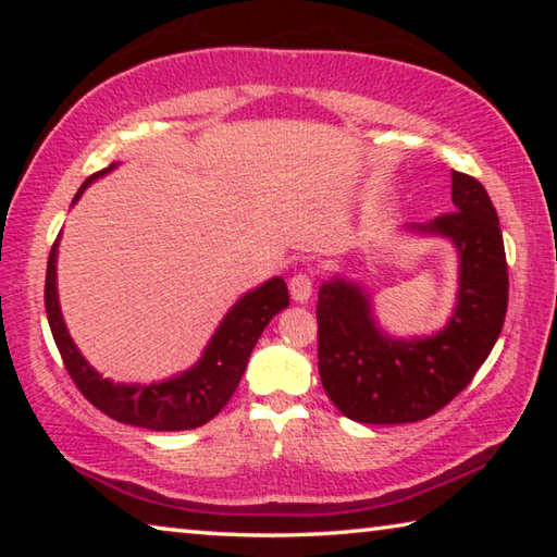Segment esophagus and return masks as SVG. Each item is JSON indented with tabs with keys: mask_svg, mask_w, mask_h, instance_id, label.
Masks as SVG:
<instances>
[{
	"mask_svg": "<svg viewBox=\"0 0 557 557\" xmlns=\"http://www.w3.org/2000/svg\"><path fill=\"white\" fill-rule=\"evenodd\" d=\"M289 295L299 305H305L312 297V277L305 275V272H295V275L289 277Z\"/></svg>",
	"mask_w": 557,
	"mask_h": 557,
	"instance_id": "esophagus-1",
	"label": "esophagus"
}]
</instances>
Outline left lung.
Instances as JSON below:
<instances>
[{
	"mask_svg": "<svg viewBox=\"0 0 557 557\" xmlns=\"http://www.w3.org/2000/svg\"><path fill=\"white\" fill-rule=\"evenodd\" d=\"M455 213L410 223L405 233L445 238L457 250V301L440 332L391 336L371 292L346 277L319 287V375L348 420L418 422L445 408L474 379L502 334L508 305L504 235L486 188L451 172Z\"/></svg>",
	"mask_w": 557,
	"mask_h": 557,
	"instance_id": "obj_1",
	"label": "left lung"
}]
</instances>
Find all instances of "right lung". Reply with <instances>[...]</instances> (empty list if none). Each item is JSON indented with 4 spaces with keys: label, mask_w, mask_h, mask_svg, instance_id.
Returning a JSON list of instances; mask_svg holds the SVG:
<instances>
[{
    "label": "right lung",
    "mask_w": 557,
    "mask_h": 557,
    "mask_svg": "<svg viewBox=\"0 0 557 557\" xmlns=\"http://www.w3.org/2000/svg\"><path fill=\"white\" fill-rule=\"evenodd\" d=\"M117 162H112L102 172H96L86 178V184L73 196L78 203L83 191L98 182L100 176L110 174ZM59 243L55 238L49 265H46V317L59 346L61 358L69 369L73 383L86 398L102 410L108 418L125 422V425L154 430V432H178L201 428L223 410L248 366V358L256 348L260 334L277 317L282 309L289 307V292L282 277H270L260 287L245 292L221 319L219 329L206 344L203 354L191 369L172 375L164 381L152 383H115L92 369L81 354V348L69 334L63 322L61 301H59V280H55V262H59Z\"/></svg>",
    "instance_id": "add662e5"
}]
</instances>
